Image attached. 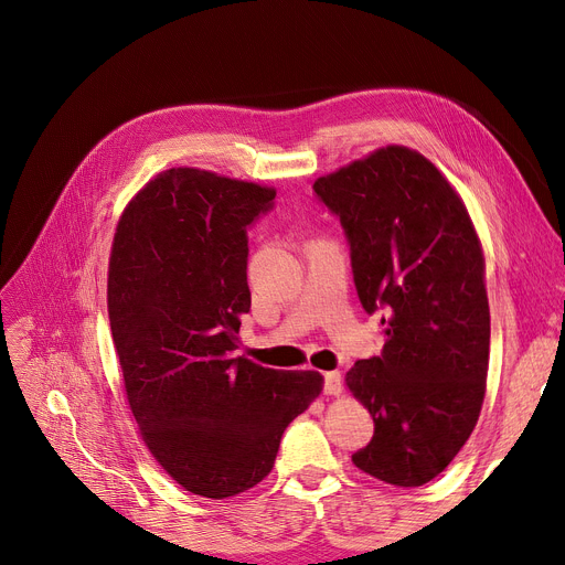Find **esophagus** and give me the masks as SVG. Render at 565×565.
Masks as SVG:
<instances>
[{
  "label": "esophagus",
  "instance_id": "esophagus-1",
  "mask_svg": "<svg viewBox=\"0 0 565 565\" xmlns=\"http://www.w3.org/2000/svg\"><path fill=\"white\" fill-rule=\"evenodd\" d=\"M341 392H343L341 373L339 371L324 373V394H328V396H341Z\"/></svg>",
  "mask_w": 565,
  "mask_h": 565
}]
</instances>
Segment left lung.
Instances as JSON below:
<instances>
[{
    "label": "left lung",
    "mask_w": 565,
    "mask_h": 565,
    "mask_svg": "<svg viewBox=\"0 0 565 565\" xmlns=\"http://www.w3.org/2000/svg\"><path fill=\"white\" fill-rule=\"evenodd\" d=\"M350 243L362 307L387 311L380 358L345 384L375 433L354 467L398 488L433 481L479 422L490 307L479 233L456 188L407 146H382L313 183Z\"/></svg>",
    "instance_id": "1"
}]
</instances>
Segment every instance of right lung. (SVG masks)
I'll return each instance as SVG.
<instances>
[{
  "label": "right lung",
  "mask_w": 565,
  "mask_h": 565,
  "mask_svg": "<svg viewBox=\"0 0 565 565\" xmlns=\"http://www.w3.org/2000/svg\"><path fill=\"white\" fill-rule=\"evenodd\" d=\"M275 194L173 167L132 196L111 243L107 309L132 417L169 477L207 499L260 483L286 426L322 392L318 371L235 358L252 307L247 226Z\"/></svg>",
  "instance_id": "add662e5"
}]
</instances>
